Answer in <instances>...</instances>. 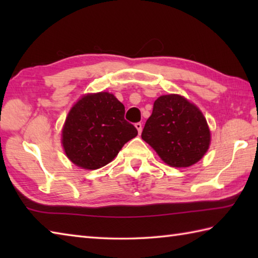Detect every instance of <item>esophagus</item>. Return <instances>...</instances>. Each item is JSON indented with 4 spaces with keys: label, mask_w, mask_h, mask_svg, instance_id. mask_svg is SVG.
<instances>
[{
    "label": "esophagus",
    "mask_w": 258,
    "mask_h": 258,
    "mask_svg": "<svg viewBox=\"0 0 258 258\" xmlns=\"http://www.w3.org/2000/svg\"><path fill=\"white\" fill-rule=\"evenodd\" d=\"M135 127H137L139 134H141V132H142V124L141 123H137V124H135Z\"/></svg>",
    "instance_id": "1"
}]
</instances>
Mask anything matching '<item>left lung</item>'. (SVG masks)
Listing matches in <instances>:
<instances>
[{
  "instance_id": "left-lung-1",
  "label": "left lung",
  "mask_w": 258,
  "mask_h": 258,
  "mask_svg": "<svg viewBox=\"0 0 258 258\" xmlns=\"http://www.w3.org/2000/svg\"><path fill=\"white\" fill-rule=\"evenodd\" d=\"M141 137L173 167L196 164L206 154L211 142L202 111L177 94L161 95L156 100Z\"/></svg>"
}]
</instances>
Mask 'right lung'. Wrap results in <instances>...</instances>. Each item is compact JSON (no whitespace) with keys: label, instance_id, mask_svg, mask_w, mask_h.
I'll return each mask as SVG.
<instances>
[{"label":"right lung","instance_id":"right-lung-1","mask_svg":"<svg viewBox=\"0 0 258 258\" xmlns=\"http://www.w3.org/2000/svg\"><path fill=\"white\" fill-rule=\"evenodd\" d=\"M124 115V104L110 93L83 97L69 111L62 130L68 158L86 169L110 163L125 143L138 135V130Z\"/></svg>","mask_w":258,"mask_h":258}]
</instances>
